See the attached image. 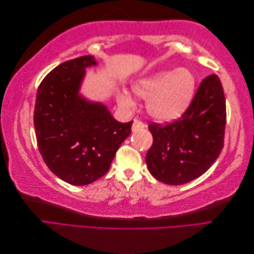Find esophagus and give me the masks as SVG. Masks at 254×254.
<instances>
[{"instance_id":"obj_1","label":"esophagus","mask_w":254,"mask_h":254,"mask_svg":"<svg viewBox=\"0 0 254 254\" xmlns=\"http://www.w3.org/2000/svg\"><path fill=\"white\" fill-rule=\"evenodd\" d=\"M145 128V124L143 122L139 121V120H134L133 121V124H132V131L136 132V131H140V130Z\"/></svg>"}]
</instances>
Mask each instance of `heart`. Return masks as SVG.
<instances>
[{
  "mask_svg": "<svg viewBox=\"0 0 254 254\" xmlns=\"http://www.w3.org/2000/svg\"><path fill=\"white\" fill-rule=\"evenodd\" d=\"M196 79L188 68L162 71L137 79L132 83V91L140 98L147 99L146 108L152 118L170 122L180 118L194 97ZM122 106L133 104L128 92L118 94Z\"/></svg>",
  "mask_w": 254,
  "mask_h": 254,
  "instance_id": "heart-1",
  "label": "heart"
}]
</instances>
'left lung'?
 Listing matches in <instances>:
<instances>
[{"label":"left lung","mask_w":254,"mask_h":254,"mask_svg":"<svg viewBox=\"0 0 254 254\" xmlns=\"http://www.w3.org/2000/svg\"><path fill=\"white\" fill-rule=\"evenodd\" d=\"M226 118L220 79L215 74L206 76L179 120L165 126L148 125L153 142L145 161L150 174L171 186L204 174L224 147Z\"/></svg>","instance_id":"obj_1"}]
</instances>
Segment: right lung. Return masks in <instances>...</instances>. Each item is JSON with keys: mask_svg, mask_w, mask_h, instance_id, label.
I'll use <instances>...</instances> for the list:
<instances>
[{"mask_svg": "<svg viewBox=\"0 0 254 254\" xmlns=\"http://www.w3.org/2000/svg\"><path fill=\"white\" fill-rule=\"evenodd\" d=\"M96 64L90 55L65 61L45 76L36 96L34 125L42 159L73 186L103 177L131 133L132 121L120 123L105 105L79 95L86 67Z\"/></svg>", "mask_w": 254, "mask_h": 254, "instance_id": "obj_1", "label": "right lung"}]
</instances>
